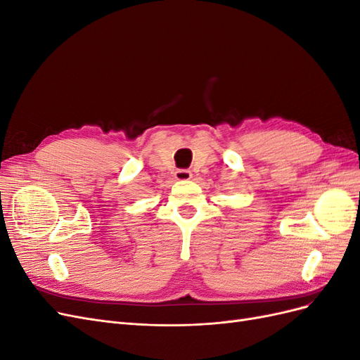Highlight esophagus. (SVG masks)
<instances>
[{
  "label": "esophagus",
  "instance_id": "1",
  "mask_svg": "<svg viewBox=\"0 0 360 360\" xmlns=\"http://www.w3.org/2000/svg\"><path fill=\"white\" fill-rule=\"evenodd\" d=\"M174 177H176L177 180H189L192 177V172L189 169H176V172H174Z\"/></svg>",
  "mask_w": 360,
  "mask_h": 360
}]
</instances>
